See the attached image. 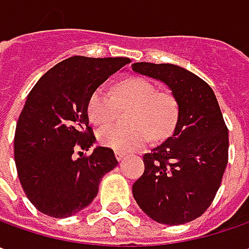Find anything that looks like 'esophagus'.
I'll list each match as a JSON object with an SVG mask.
<instances>
[{
	"label": "esophagus",
	"mask_w": 249,
	"mask_h": 249,
	"mask_svg": "<svg viewBox=\"0 0 249 249\" xmlns=\"http://www.w3.org/2000/svg\"><path fill=\"white\" fill-rule=\"evenodd\" d=\"M116 159L118 161H123L125 159V153H123V151H116Z\"/></svg>",
	"instance_id": "1"
}]
</instances>
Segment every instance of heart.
<instances>
[{"instance_id":"obj_1","label":"heart","mask_w":249,"mask_h":249,"mask_svg":"<svg viewBox=\"0 0 249 249\" xmlns=\"http://www.w3.org/2000/svg\"><path fill=\"white\" fill-rule=\"evenodd\" d=\"M132 106L128 121L132 125H108L98 132L102 146L116 151H131L144 146L151 136L157 141L168 138L178 121V103L168 92H159L146 78H128L114 87V96L98 88L88 99V117L96 125L113 121L118 108Z\"/></svg>"}]
</instances>
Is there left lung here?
<instances>
[{
	"instance_id": "1",
	"label": "left lung",
	"mask_w": 249,
	"mask_h": 249,
	"mask_svg": "<svg viewBox=\"0 0 249 249\" xmlns=\"http://www.w3.org/2000/svg\"><path fill=\"white\" fill-rule=\"evenodd\" d=\"M132 70L164 82L178 103L174 133L143 156L144 172L133 183V198L159 223L192 222L215 198L227 165L229 132L216 96L180 66L139 62Z\"/></svg>"
}]
</instances>
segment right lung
<instances>
[{
  "label": "right lung",
  "mask_w": 249,
  "mask_h": 249,
  "mask_svg": "<svg viewBox=\"0 0 249 249\" xmlns=\"http://www.w3.org/2000/svg\"><path fill=\"white\" fill-rule=\"evenodd\" d=\"M129 57L71 56L44 74L30 90L15 131V162L30 202L52 218H69L88 207L102 178L118 164L114 151L96 146L73 159L75 147L96 142L88 99ZM81 153V151H80Z\"/></svg>",
  "instance_id": "add662e5"
}]
</instances>
